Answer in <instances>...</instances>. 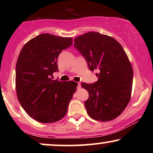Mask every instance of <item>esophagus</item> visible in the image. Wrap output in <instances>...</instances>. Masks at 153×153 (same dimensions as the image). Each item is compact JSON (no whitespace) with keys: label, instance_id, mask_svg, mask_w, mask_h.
Masks as SVG:
<instances>
[{"label":"esophagus","instance_id":"34e87169","mask_svg":"<svg viewBox=\"0 0 153 153\" xmlns=\"http://www.w3.org/2000/svg\"><path fill=\"white\" fill-rule=\"evenodd\" d=\"M80 88H81V84H80V82H78V88L80 89Z\"/></svg>","mask_w":153,"mask_h":153}]
</instances>
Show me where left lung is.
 <instances>
[{
  "mask_svg": "<svg viewBox=\"0 0 153 153\" xmlns=\"http://www.w3.org/2000/svg\"><path fill=\"white\" fill-rule=\"evenodd\" d=\"M74 42L90 71L99 73L95 83H82L89 94L85 101L88 114L101 122L113 120L131 100L133 69L130 61L122 45L108 35L91 31L75 38Z\"/></svg>",
  "mask_w": 153,
  "mask_h": 153,
  "instance_id": "8db88e82",
  "label": "left lung"
}]
</instances>
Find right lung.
<instances>
[{
  "label": "right lung",
  "instance_id": "obj_1",
  "mask_svg": "<svg viewBox=\"0 0 153 153\" xmlns=\"http://www.w3.org/2000/svg\"><path fill=\"white\" fill-rule=\"evenodd\" d=\"M73 45L71 37L42 34L26 42L16 65V90L19 103L31 118L41 123L62 119L78 83L50 78L58 71L57 59Z\"/></svg>",
  "mask_w": 153,
  "mask_h": 153
}]
</instances>
